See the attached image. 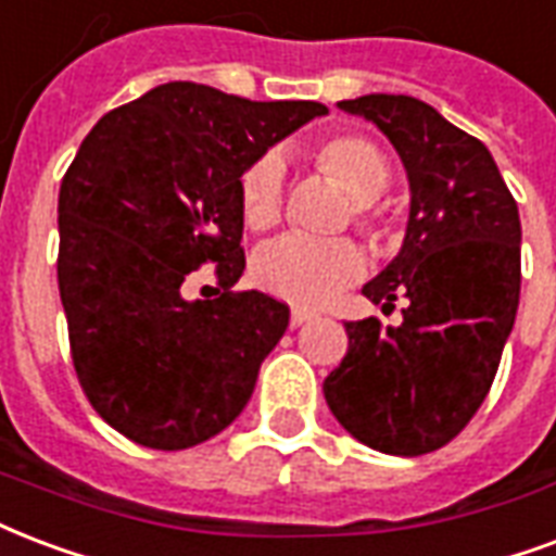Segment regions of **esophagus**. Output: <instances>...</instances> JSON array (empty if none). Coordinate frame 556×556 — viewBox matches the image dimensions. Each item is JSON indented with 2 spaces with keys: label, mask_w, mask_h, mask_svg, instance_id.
Wrapping results in <instances>:
<instances>
[{
  "label": "esophagus",
  "mask_w": 556,
  "mask_h": 556,
  "mask_svg": "<svg viewBox=\"0 0 556 556\" xmlns=\"http://www.w3.org/2000/svg\"><path fill=\"white\" fill-rule=\"evenodd\" d=\"M306 320H312V312H306V308H294V312H291V326H303L306 324Z\"/></svg>",
  "instance_id": "34e87169"
}]
</instances>
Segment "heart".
Returning a JSON list of instances; mask_svg holds the SVG:
<instances>
[{
	"instance_id": "1",
	"label": "heart",
	"mask_w": 556,
	"mask_h": 556,
	"mask_svg": "<svg viewBox=\"0 0 556 556\" xmlns=\"http://www.w3.org/2000/svg\"><path fill=\"white\" fill-rule=\"evenodd\" d=\"M315 165L353 198L358 230L379 239V198L391 186V163L370 137L334 134L312 151ZM241 218L250 230L265 232L282 222L286 210V163L268 151L244 168L239 180ZM367 270L362 248L350 239L315 241L286 236L265 244L253 260V279L268 294L303 308L329 306L334 296L358 282Z\"/></svg>"
}]
</instances>
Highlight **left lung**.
<instances>
[{
  "label": "left lung",
  "instance_id": "obj_1",
  "mask_svg": "<svg viewBox=\"0 0 556 556\" xmlns=\"http://www.w3.org/2000/svg\"><path fill=\"white\" fill-rule=\"evenodd\" d=\"M391 139L408 172V230L396 260L362 288L400 326H346L344 362L324 381L334 419L384 455L446 446L490 393L514 329L522 224L493 154L426 101L372 92L338 101Z\"/></svg>",
  "mask_w": 556,
  "mask_h": 556
}]
</instances>
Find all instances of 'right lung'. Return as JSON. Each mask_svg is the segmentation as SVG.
<instances>
[{"mask_svg":"<svg viewBox=\"0 0 556 556\" xmlns=\"http://www.w3.org/2000/svg\"><path fill=\"white\" fill-rule=\"evenodd\" d=\"M329 110L160 84L96 122L58 198V286L90 405L139 446H198L230 426L288 306L230 291L244 270L239 180L256 156ZM212 261L225 294L186 301Z\"/></svg>","mask_w":556,"mask_h":556,"instance_id":"add662e5","label":"right lung"}]
</instances>
